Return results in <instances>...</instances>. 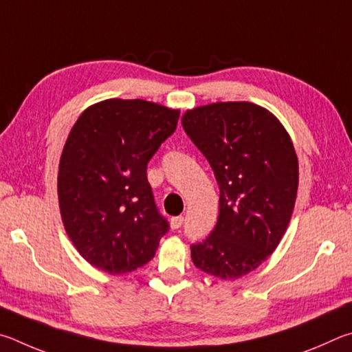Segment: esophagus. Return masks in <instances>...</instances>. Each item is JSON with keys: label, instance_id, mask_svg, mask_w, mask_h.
Listing matches in <instances>:
<instances>
[{"label": "esophagus", "instance_id": "34e87169", "mask_svg": "<svg viewBox=\"0 0 352 352\" xmlns=\"http://www.w3.org/2000/svg\"><path fill=\"white\" fill-rule=\"evenodd\" d=\"M182 224H184V217H175V218L170 219L171 229H179Z\"/></svg>", "mask_w": 352, "mask_h": 352}]
</instances>
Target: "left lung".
I'll list each match as a JSON object with an SVG mask.
<instances>
[{"mask_svg": "<svg viewBox=\"0 0 352 352\" xmlns=\"http://www.w3.org/2000/svg\"><path fill=\"white\" fill-rule=\"evenodd\" d=\"M182 126L210 164L219 186V217L193 264L236 280L274 254L291 221L298 159L286 128L260 104L217 102L188 109Z\"/></svg>", "mask_w": 352, "mask_h": 352, "instance_id": "8db88e82", "label": "left lung"}]
</instances>
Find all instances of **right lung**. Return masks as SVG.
<instances>
[{
  "instance_id": "1",
  "label": "right lung",
  "mask_w": 352,
  "mask_h": 352,
  "mask_svg": "<svg viewBox=\"0 0 352 352\" xmlns=\"http://www.w3.org/2000/svg\"><path fill=\"white\" fill-rule=\"evenodd\" d=\"M179 109L108 98L74 123L58 165V206L74 248L111 275L151 260L168 223L157 212L146 165L175 133Z\"/></svg>"
}]
</instances>
